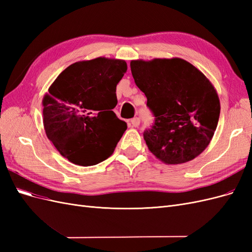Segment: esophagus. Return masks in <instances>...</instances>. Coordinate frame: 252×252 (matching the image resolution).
<instances>
[{
	"label": "esophagus",
	"instance_id": "esophagus-1",
	"mask_svg": "<svg viewBox=\"0 0 252 252\" xmlns=\"http://www.w3.org/2000/svg\"><path fill=\"white\" fill-rule=\"evenodd\" d=\"M130 124L132 127H138L140 125V119L139 118H133L130 121Z\"/></svg>",
	"mask_w": 252,
	"mask_h": 252
}]
</instances>
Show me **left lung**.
Listing matches in <instances>:
<instances>
[{
	"instance_id": "1",
	"label": "left lung",
	"mask_w": 252,
	"mask_h": 252,
	"mask_svg": "<svg viewBox=\"0 0 252 252\" xmlns=\"http://www.w3.org/2000/svg\"><path fill=\"white\" fill-rule=\"evenodd\" d=\"M130 68L155 116V124L143 133L148 149L168 165L200 156L215 134L220 111L210 81L180 58L134 60Z\"/></svg>"
}]
</instances>
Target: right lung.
Here are the masks:
<instances>
[{
    "label": "right lung",
    "mask_w": 252,
    "mask_h": 252,
    "mask_svg": "<svg viewBox=\"0 0 252 252\" xmlns=\"http://www.w3.org/2000/svg\"><path fill=\"white\" fill-rule=\"evenodd\" d=\"M126 70L124 60L101 57L71 64L51 84L42 102L43 124L68 161L93 166L113 154L127 129L112 111Z\"/></svg>",
    "instance_id": "obj_1"
}]
</instances>
